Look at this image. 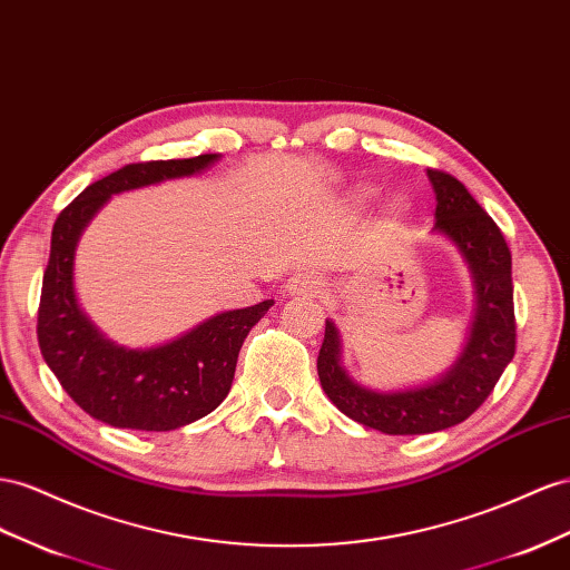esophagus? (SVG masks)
<instances>
[{
	"mask_svg": "<svg viewBox=\"0 0 570 570\" xmlns=\"http://www.w3.org/2000/svg\"><path fill=\"white\" fill-rule=\"evenodd\" d=\"M323 275L321 273H314V271H302V273H295L287 283V292L289 295H297V297H314L318 295V292L323 289Z\"/></svg>",
	"mask_w": 570,
	"mask_h": 570,
	"instance_id": "obj_1",
	"label": "esophagus"
}]
</instances>
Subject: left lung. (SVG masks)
<instances>
[{
    "mask_svg": "<svg viewBox=\"0 0 570 570\" xmlns=\"http://www.w3.org/2000/svg\"><path fill=\"white\" fill-rule=\"evenodd\" d=\"M436 191V229L463 252L476 285V316L463 357L432 386L374 393L341 366V337L331 321L318 350V379L333 405L383 434H432L465 422L494 391L515 355L511 249L499 225L453 175L426 170Z\"/></svg>",
    "mask_w": 570,
    "mask_h": 570,
    "instance_id": "1",
    "label": "left lung"
}]
</instances>
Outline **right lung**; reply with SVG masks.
Returning <instances> with one entry per match:
<instances>
[{
  "label": "right lung",
  "mask_w": 570,
  "mask_h": 570,
  "mask_svg": "<svg viewBox=\"0 0 570 570\" xmlns=\"http://www.w3.org/2000/svg\"><path fill=\"white\" fill-rule=\"evenodd\" d=\"M215 153L187 160H146L119 167L86 187L57 215L38 306V343L76 405L117 429L170 432L206 417L229 393L244 337L273 302L208 318L177 341L150 347H117L96 331L76 304L73 247L81 229L112 194L163 179L194 175Z\"/></svg>",
  "instance_id": "add662e5"
}]
</instances>
